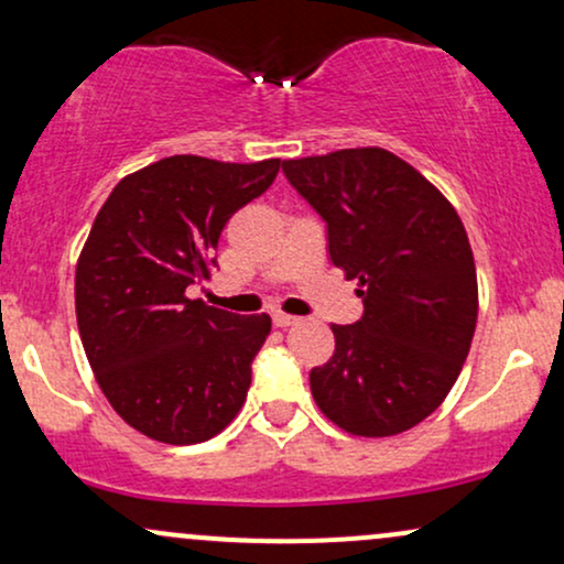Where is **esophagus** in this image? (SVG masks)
Returning <instances> with one entry per match:
<instances>
[{
	"label": "esophagus",
	"instance_id": "1",
	"mask_svg": "<svg viewBox=\"0 0 564 564\" xmlns=\"http://www.w3.org/2000/svg\"><path fill=\"white\" fill-rule=\"evenodd\" d=\"M300 321V318H294V315H286V313H275L273 315V323L278 328H289V326H294V323Z\"/></svg>",
	"mask_w": 564,
	"mask_h": 564
}]
</instances>
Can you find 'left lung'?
Returning <instances> with one entry per match:
<instances>
[{
    "label": "left lung",
    "instance_id": "1",
    "mask_svg": "<svg viewBox=\"0 0 564 564\" xmlns=\"http://www.w3.org/2000/svg\"><path fill=\"white\" fill-rule=\"evenodd\" d=\"M283 174L323 217L332 262L364 300V318L332 326V360L310 371L315 403L349 435H400L443 403L469 355L467 230L451 200L384 148L289 159Z\"/></svg>",
    "mask_w": 564,
    "mask_h": 564
}]
</instances>
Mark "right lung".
Segmentation results:
<instances>
[{
    "instance_id": "right-lung-1",
    "label": "right lung",
    "mask_w": 564,
    "mask_h": 564,
    "mask_svg": "<svg viewBox=\"0 0 564 564\" xmlns=\"http://www.w3.org/2000/svg\"><path fill=\"white\" fill-rule=\"evenodd\" d=\"M278 170L281 159L170 156L127 174L97 212L76 262V323L108 403L151 440L204 443L241 411L270 318L185 291L209 281L219 232Z\"/></svg>"
}]
</instances>
